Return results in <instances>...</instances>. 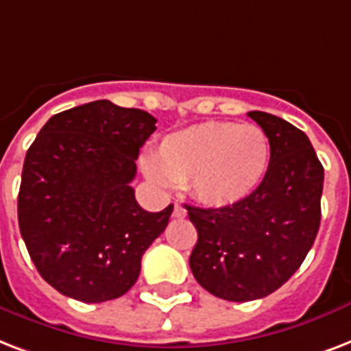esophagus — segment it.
I'll return each instance as SVG.
<instances>
[{
  "instance_id": "obj_1",
  "label": "esophagus",
  "mask_w": 351,
  "mask_h": 351,
  "mask_svg": "<svg viewBox=\"0 0 351 351\" xmlns=\"http://www.w3.org/2000/svg\"><path fill=\"white\" fill-rule=\"evenodd\" d=\"M172 216H173V218H184V216H186V210H184L183 206L176 203V205H173Z\"/></svg>"
}]
</instances>
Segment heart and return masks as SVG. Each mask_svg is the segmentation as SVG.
Wrapping results in <instances>:
<instances>
[{"label": "heart", "instance_id": "b5f03b06", "mask_svg": "<svg viewBox=\"0 0 351 351\" xmlns=\"http://www.w3.org/2000/svg\"><path fill=\"white\" fill-rule=\"evenodd\" d=\"M271 146L256 124L210 121L162 138L148 165L150 178L186 184L208 206H229L245 199L267 172Z\"/></svg>", "mask_w": 351, "mask_h": 351}]
</instances>
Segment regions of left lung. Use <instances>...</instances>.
I'll use <instances>...</instances> for the list:
<instances>
[{
    "mask_svg": "<svg viewBox=\"0 0 351 351\" xmlns=\"http://www.w3.org/2000/svg\"><path fill=\"white\" fill-rule=\"evenodd\" d=\"M247 115L271 146L262 183L234 205H184L197 230L190 269L201 287L230 302L267 297L302 265L319 232L324 184L306 133L271 113Z\"/></svg>",
    "mask_w": 351,
    "mask_h": 351,
    "instance_id": "obj_1",
    "label": "left lung"
}]
</instances>
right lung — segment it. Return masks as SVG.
<instances>
[{
	"instance_id": "obj_1",
	"label": "right lung",
	"mask_w": 351,
	"mask_h": 351,
	"mask_svg": "<svg viewBox=\"0 0 351 351\" xmlns=\"http://www.w3.org/2000/svg\"><path fill=\"white\" fill-rule=\"evenodd\" d=\"M156 117L110 100L56 113L27 150L18 221L38 273L65 297L106 302L137 282L173 205L148 213L130 183Z\"/></svg>"
}]
</instances>
